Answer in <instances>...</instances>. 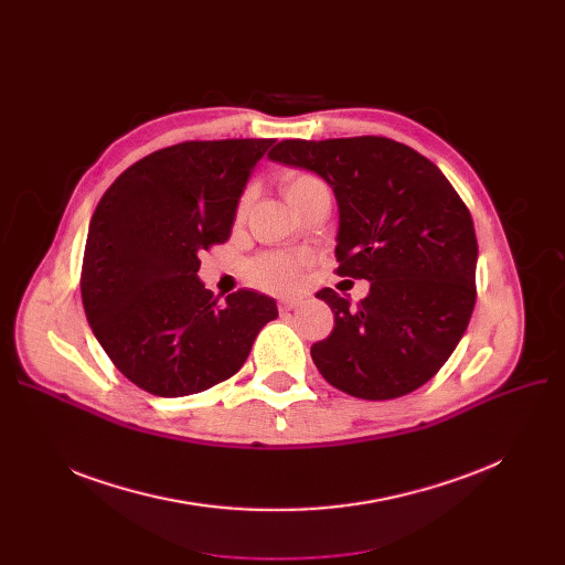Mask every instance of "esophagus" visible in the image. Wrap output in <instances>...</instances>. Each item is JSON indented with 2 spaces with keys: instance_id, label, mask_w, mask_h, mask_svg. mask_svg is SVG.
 Here are the masks:
<instances>
[{
  "instance_id": "1",
  "label": "esophagus",
  "mask_w": 565,
  "mask_h": 565,
  "mask_svg": "<svg viewBox=\"0 0 565 565\" xmlns=\"http://www.w3.org/2000/svg\"><path fill=\"white\" fill-rule=\"evenodd\" d=\"M302 302L300 300H281L279 302V311L281 313H286V311H295V309H298Z\"/></svg>"
}]
</instances>
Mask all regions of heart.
Returning a JSON list of instances; mask_svg holds the SVG:
<instances>
[{
	"instance_id": "1",
	"label": "heart",
	"mask_w": 565,
	"mask_h": 565,
	"mask_svg": "<svg viewBox=\"0 0 565 565\" xmlns=\"http://www.w3.org/2000/svg\"><path fill=\"white\" fill-rule=\"evenodd\" d=\"M281 194L286 201L295 207H300L307 199H311L318 192H330L328 185L320 175L311 171H288L281 178ZM249 205V192H245L237 201L235 215L243 217ZM307 263L305 254H284V252H265L249 260L247 265V277L254 286L273 292H290L300 284V270Z\"/></svg>"
}]
</instances>
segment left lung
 <instances>
[{
    "label": "left lung",
    "mask_w": 565,
    "mask_h": 565,
    "mask_svg": "<svg viewBox=\"0 0 565 565\" xmlns=\"http://www.w3.org/2000/svg\"><path fill=\"white\" fill-rule=\"evenodd\" d=\"M273 160L316 171L339 201L337 275L369 279L350 307L332 288V334L311 345L332 387L390 401L451 358L477 302L479 245L465 201L428 158L387 137L284 139Z\"/></svg>",
    "instance_id": "left-lung-1"
}]
</instances>
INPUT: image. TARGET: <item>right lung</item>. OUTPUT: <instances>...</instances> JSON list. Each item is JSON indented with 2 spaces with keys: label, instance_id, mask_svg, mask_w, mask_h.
<instances>
[{
  "label": "right lung",
  "instance_id": "1",
  "mask_svg": "<svg viewBox=\"0 0 565 565\" xmlns=\"http://www.w3.org/2000/svg\"><path fill=\"white\" fill-rule=\"evenodd\" d=\"M275 139L183 141L128 167L96 205L82 305L111 364L139 390L178 398L243 369L275 300L235 290L217 305L196 279L228 241L249 171Z\"/></svg>",
  "mask_w": 565,
  "mask_h": 565
}]
</instances>
